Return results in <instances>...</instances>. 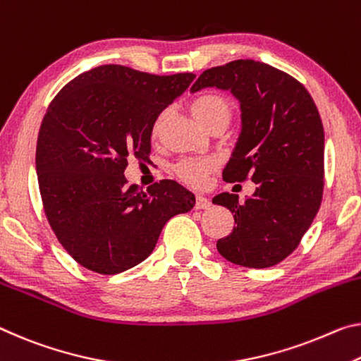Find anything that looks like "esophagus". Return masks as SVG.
Listing matches in <instances>:
<instances>
[{"mask_svg":"<svg viewBox=\"0 0 361 361\" xmlns=\"http://www.w3.org/2000/svg\"><path fill=\"white\" fill-rule=\"evenodd\" d=\"M210 205H212V202L209 201V199L201 196V194L196 197V209H209Z\"/></svg>","mask_w":361,"mask_h":361,"instance_id":"obj_1","label":"esophagus"}]
</instances>
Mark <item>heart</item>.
<instances>
[{"label":"heart","instance_id":"1","mask_svg":"<svg viewBox=\"0 0 361 361\" xmlns=\"http://www.w3.org/2000/svg\"><path fill=\"white\" fill-rule=\"evenodd\" d=\"M192 116L201 125H209L215 120H230L231 107L223 96L216 93H204L199 94L191 104ZM160 118L154 125V133L159 130ZM214 167V160L212 159H186L176 165V175L188 185L201 186L207 180L209 170Z\"/></svg>","mask_w":361,"mask_h":361}]
</instances>
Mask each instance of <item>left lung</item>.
I'll return each instance as SVG.
<instances>
[{"mask_svg":"<svg viewBox=\"0 0 361 361\" xmlns=\"http://www.w3.org/2000/svg\"><path fill=\"white\" fill-rule=\"evenodd\" d=\"M228 90L239 101L241 133L225 181L252 180L250 197L221 192L212 202L234 214L233 233L216 241L228 262L268 268L284 260L310 228L323 197L324 131L304 85L283 71L238 59L204 71L191 87Z\"/></svg>","mask_w":361,"mask_h":361,"instance_id":"left-lung-1","label":"left lung"}]
</instances>
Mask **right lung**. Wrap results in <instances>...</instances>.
<instances>
[{"mask_svg": "<svg viewBox=\"0 0 361 361\" xmlns=\"http://www.w3.org/2000/svg\"><path fill=\"white\" fill-rule=\"evenodd\" d=\"M194 73L152 75L107 64L80 73L51 101L37 141L44 214L72 259L117 274L146 260L171 216L196 197L173 180L127 186L128 156L146 159L159 114Z\"/></svg>", "mask_w": 361, "mask_h": 361, "instance_id": "add662e5", "label": "right lung"}]
</instances>
